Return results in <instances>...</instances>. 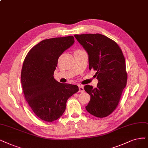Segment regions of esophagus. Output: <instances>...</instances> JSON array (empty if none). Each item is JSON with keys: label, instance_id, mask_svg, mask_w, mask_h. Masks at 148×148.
<instances>
[{"label": "esophagus", "instance_id": "esophagus-1", "mask_svg": "<svg viewBox=\"0 0 148 148\" xmlns=\"http://www.w3.org/2000/svg\"><path fill=\"white\" fill-rule=\"evenodd\" d=\"M79 91L80 92H84V88L83 85H79Z\"/></svg>", "mask_w": 148, "mask_h": 148}]
</instances>
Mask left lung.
<instances>
[{"label": "left lung", "mask_w": 148, "mask_h": 148, "mask_svg": "<svg viewBox=\"0 0 148 148\" xmlns=\"http://www.w3.org/2000/svg\"><path fill=\"white\" fill-rule=\"evenodd\" d=\"M74 36L88 53L89 69L96 71L98 80L96 88L84 86L90 96L86 110L95 116L106 117L116 108L126 86L127 74L123 53L116 42L103 35Z\"/></svg>", "instance_id": "1"}]
</instances>
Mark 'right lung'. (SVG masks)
Masks as SVG:
<instances>
[{
    "label": "right lung",
    "mask_w": 148,
    "mask_h": 148,
    "mask_svg": "<svg viewBox=\"0 0 148 148\" xmlns=\"http://www.w3.org/2000/svg\"><path fill=\"white\" fill-rule=\"evenodd\" d=\"M74 43L73 36L42 40L33 47L24 60L21 83L32 111L43 121L62 116L67 100L79 91L77 85L58 82L53 77L59 57Z\"/></svg>",
    "instance_id": "right-lung-1"
}]
</instances>
